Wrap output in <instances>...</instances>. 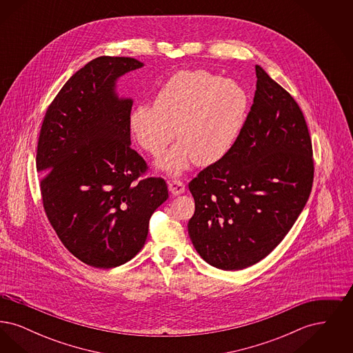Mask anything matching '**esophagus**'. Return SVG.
<instances>
[{"label":"esophagus","mask_w":353,"mask_h":353,"mask_svg":"<svg viewBox=\"0 0 353 353\" xmlns=\"http://www.w3.org/2000/svg\"><path fill=\"white\" fill-rule=\"evenodd\" d=\"M169 192L173 194V196H177V194H181L185 192V184L180 180V179H173L168 184Z\"/></svg>","instance_id":"obj_1"}]
</instances>
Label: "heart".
Listing matches in <instances>:
<instances>
[{
  "mask_svg": "<svg viewBox=\"0 0 353 353\" xmlns=\"http://www.w3.org/2000/svg\"><path fill=\"white\" fill-rule=\"evenodd\" d=\"M249 110L250 94L243 84L205 70H184L160 87L154 104L134 105L130 128L152 156H160L177 134L180 144L159 165L179 174L192 160L210 165L232 151Z\"/></svg>",
  "mask_w": 353,
  "mask_h": 353,
  "instance_id": "obj_1",
  "label": "heart"
}]
</instances>
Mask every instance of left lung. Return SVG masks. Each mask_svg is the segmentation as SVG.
Segmentation results:
<instances>
[{
    "label": "left lung",
    "instance_id": "8db88e82",
    "mask_svg": "<svg viewBox=\"0 0 353 353\" xmlns=\"http://www.w3.org/2000/svg\"><path fill=\"white\" fill-rule=\"evenodd\" d=\"M256 90L233 150L189 183L188 233L209 265L242 270L268 256L295 223L314 183L312 143L302 110L255 66Z\"/></svg>",
    "mask_w": 353,
    "mask_h": 353
}]
</instances>
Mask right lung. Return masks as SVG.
<instances>
[{"instance_id":"add662e5","label":"right lung","mask_w":353,"mask_h":353,"mask_svg":"<svg viewBox=\"0 0 353 353\" xmlns=\"http://www.w3.org/2000/svg\"><path fill=\"white\" fill-rule=\"evenodd\" d=\"M140 68L127 57L88 62L51 101L38 139L45 213L68 252L97 269L131 261L168 199L164 179H141L148 167L131 148L134 101L115 92L118 78Z\"/></svg>"}]
</instances>
